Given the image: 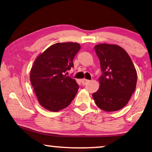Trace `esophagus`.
<instances>
[{
  "instance_id": "34e87169",
  "label": "esophagus",
  "mask_w": 152,
  "mask_h": 152,
  "mask_svg": "<svg viewBox=\"0 0 152 152\" xmlns=\"http://www.w3.org/2000/svg\"><path fill=\"white\" fill-rule=\"evenodd\" d=\"M81 82H82L83 85H85L86 84L89 82V80H87V79H83Z\"/></svg>"
}]
</instances>
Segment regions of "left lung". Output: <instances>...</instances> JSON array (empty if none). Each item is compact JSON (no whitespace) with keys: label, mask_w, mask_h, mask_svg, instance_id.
<instances>
[{"label":"left lung","mask_w":152,"mask_h":152,"mask_svg":"<svg viewBox=\"0 0 152 152\" xmlns=\"http://www.w3.org/2000/svg\"><path fill=\"white\" fill-rule=\"evenodd\" d=\"M102 74L93 98L100 109L117 111L124 108L136 89L137 70L130 56L118 45L100 44L94 47Z\"/></svg>","instance_id":"obj_1"}]
</instances>
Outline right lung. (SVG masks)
Returning a JSON list of instances; mask_svg holds the SVG:
<instances>
[{"instance_id": "obj_1", "label": "right lung", "mask_w": 152, "mask_h": 152, "mask_svg": "<svg viewBox=\"0 0 152 152\" xmlns=\"http://www.w3.org/2000/svg\"><path fill=\"white\" fill-rule=\"evenodd\" d=\"M78 43H56L38 55L31 69L30 80L39 104L58 112L75 98L78 85L64 74L74 67L73 59L80 50Z\"/></svg>"}]
</instances>
